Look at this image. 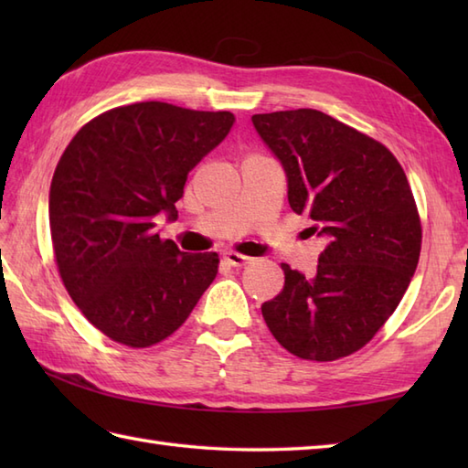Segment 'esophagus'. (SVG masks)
I'll return each instance as SVG.
<instances>
[{
  "mask_svg": "<svg viewBox=\"0 0 468 468\" xmlns=\"http://www.w3.org/2000/svg\"><path fill=\"white\" fill-rule=\"evenodd\" d=\"M223 260H225V263L233 265V267H243V265H247V263H251V261H253L251 257L241 255V253H235V251H227V253L223 255Z\"/></svg>",
  "mask_w": 468,
  "mask_h": 468,
  "instance_id": "1",
  "label": "esophagus"
}]
</instances>
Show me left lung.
Wrapping results in <instances>:
<instances>
[{
    "mask_svg": "<svg viewBox=\"0 0 468 468\" xmlns=\"http://www.w3.org/2000/svg\"><path fill=\"white\" fill-rule=\"evenodd\" d=\"M251 121L285 168L293 213L310 215L327 239L314 277L282 263L283 290L261 305L263 320L293 356L340 360L386 324L419 265L409 178L382 143L314 108Z\"/></svg>",
    "mask_w": 468,
    "mask_h": 468,
    "instance_id": "8db88e82",
    "label": "left lung"
}]
</instances>
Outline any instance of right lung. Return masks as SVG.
Here are the masks:
<instances>
[{"mask_svg":"<svg viewBox=\"0 0 468 468\" xmlns=\"http://www.w3.org/2000/svg\"><path fill=\"white\" fill-rule=\"evenodd\" d=\"M231 112L136 102L86 122L49 186L56 265L78 310L112 342L148 347L185 324L218 271L154 233L176 218L191 168L231 131Z\"/></svg>","mask_w":468,"mask_h":468,"instance_id":"obj_1","label":"right lung"}]
</instances>
